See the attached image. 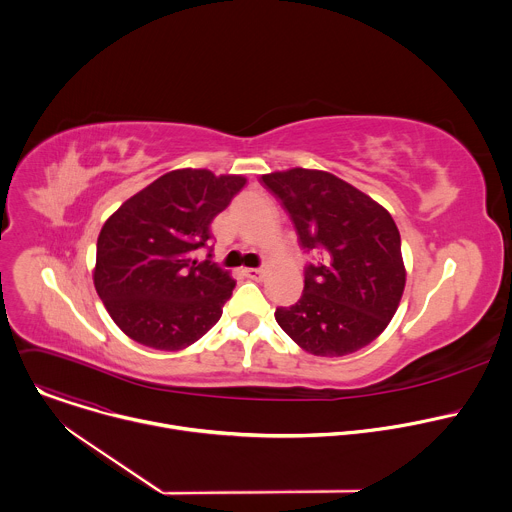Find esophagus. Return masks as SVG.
Segmentation results:
<instances>
[{"instance_id":"1","label":"esophagus","mask_w":512,"mask_h":512,"mask_svg":"<svg viewBox=\"0 0 512 512\" xmlns=\"http://www.w3.org/2000/svg\"><path fill=\"white\" fill-rule=\"evenodd\" d=\"M243 273H245L249 279H261V277H263V269H253V267H247Z\"/></svg>"}]
</instances>
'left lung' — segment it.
Returning a JSON list of instances; mask_svg holds the SVG:
<instances>
[{"mask_svg":"<svg viewBox=\"0 0 512 512\" xmlns=\"http://www.w3.org/2000/svg\"><path fill=\"white\" fill-rule=\"evenodd\" d=\"M289 212L304 251V294L275 320L300 348L344 356L371 344L395 316L405 265L399 229L379 202L322 170L291 168L259 180Z\"/></svg>","mask_w":512,"mask_h":512,"instance_id":"left-lung-1","label":"left lung"}]
</instances>
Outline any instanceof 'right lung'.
<instances>
[{
    "label": "right lung",
    "mask_w": 512,
    "mask_h": 512,
    "mask_svg": "<svg viewBox=\"0 0 512 512\" xmlns=\"http://www.w3.org/2000/svg\"><path fill=\"white\" fill-rule=\"evenodd\" d=\"M245 184L247 178L235 174L172 170L107 218L93 281L131 340L182 350L221 320L235 279L210 259H194V251L206 247L212 218Z\"/></svg>",
    "instance_id": "1"
}]
</instances>
